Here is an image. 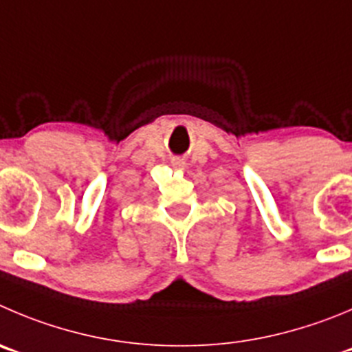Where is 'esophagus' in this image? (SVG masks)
<instances>
[{
	"label": "esophagus",
	"mask_w": 352,
	"mask_h": 352,
	"mask_svg": "<svg viewBox=\"0 0 352 352\" xmlns=\"http://www.w3.org/2000/svg\"><path fill=\"white\" fill-rule=\"evenodd\" d=\"M173 165H177V166H182V165H184V161H182V160H173Z\"/></svg>",
	"instance_id": "34e87169"
}]
</instances>
